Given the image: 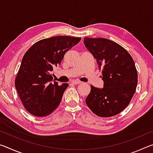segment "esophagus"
I'll return each mask as SVG.
<instances>
[{
	"instance_id": "esophagus-1",
	"label": "esophagus",
	"mask_w": 153,
	"mask_h": 153,
	"mask_svg": "<svg viewBox=\"0 0 153 153\" xmlns=\"http://www.w3.org/2000/svg\"><path fill=\"white\" fill-rule=\"evenodd\" d=\"M71 83H72V84H74L77 85V84H81L82 82L78 81V80H74V81H72V82H71Z\"/></svg>"
}]
</instances>
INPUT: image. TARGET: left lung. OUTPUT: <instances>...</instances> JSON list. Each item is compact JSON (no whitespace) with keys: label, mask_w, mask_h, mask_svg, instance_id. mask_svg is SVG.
<instances>
[{"label":"left lung","mask_w":153,"mask_h":153,"mask_svg":"<svg viewBox=\"0 0 153 153\" xmlns=\"http://www.w3.org/2000/svg\"><path fill=\"white\" fill-rule=\"evenodd\" d=\"M86 48L102 69V88L91 85L86 103L93 113L112 117L127 107L135 93L138 74L134 60L125 48L106 38H84Z\"/></svg>","instance_id":"left-lung-1"}]
</instances>
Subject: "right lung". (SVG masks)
Returning a JSON list of instances; mask_svg holds the SVG:
<instances>
[{
    "label": "right lung",
    "mask_w": 153,
    "mask_h": 153,
    "mask_svg": "<svg viewBox=\"0 0 153 153\" xmlns=\"http://www.w3.org/2000/svg\"><path fill=\"white\" fill-rule=\"evenodd\" d=\"M80 40L81 38L55 36L36 42L25 53L15 85L25 109L33 115H50L60 104L69 84L59 86L53 82L52 71Z\"/></svg>",
    "instance_id": "1"
}]
</instances>
